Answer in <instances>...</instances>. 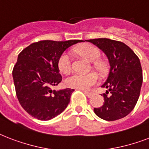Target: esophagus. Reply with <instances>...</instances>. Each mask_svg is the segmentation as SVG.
<instances>
[{"label": "esophagus", "instance_id": "1", "mask_svg": "<svg viewBox=\"0 0 149 149\" xmlns=\"http://www.w3.org/2000/svg\"><path fill=\"white\" fill-rule=\"evenodd\" d=\"M84 93L86 94V97H91V96L93 95V93L92 92H89V91H84Z\"/></svg>", "mask_w": 149, "mask_h": 149}]
</instances>
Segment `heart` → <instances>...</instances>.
<instances>
[{
	"mask_svg": "<svg viewBox=\"0 0 149 149\" xmlns=\"http://www.w3.org/2000/svg\"><path fill=\"white\" fill-rule=\"evenodd\" d=\"M77 52L87 60L91 62L97 61L100 57L99 50L93 45L85 44L79 46L76 49ZM95 66L98 69H102L101 63H96ZM58 70L63 73H68L71 70V58L70 55L64 52L61 55L58 61ZM98 77L94 72L88 73H73L65 79V85L72 88L88 90L94 84H97Z\"/></svg>",
	"mask_w": 149,
	"mask_h": 149,
	"instance_id": "1",
	"label": "heart"
}]
</instances>
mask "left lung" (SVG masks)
<instances>
[{"mask_svg": "<svg viewBox=\"0 0 149 149\" xmlns=\"http://www.w3.org/2000/svg\"><path fill=\"white\" fill-rule=\"evenodd\" d=\"M104 52L108 58L110 72L102 87L107 89L103 93L104 103L94 108V113L105 120L125 118L134 109L139 100L142 70L139 57L125 43L109 38L86 40Z\"/></svg>", "mask_w": 149, "mask_h": 149, "instance_id": "8db88e82", "label": "left lung"}]
</instances>
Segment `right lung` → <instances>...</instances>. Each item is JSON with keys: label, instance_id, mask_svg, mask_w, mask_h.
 <instances>
[{"label": "right lung", "instance_id": "1", "mask_svg": "<svg viewBox=\"0 0 149 149\" xmlns=\"http://www.w3.org/2000/svg\"><path fill=\"white\" fill-rule=\"evenodd\" d=\"M81 42L43 40L20 52L12 76L18 101L27 113L38 120H49L66 108L74 90H52L62 81L58 61L66 49Z\"/></svg>", "mask_w": 149, "mask_h": 149}]
</instances>
